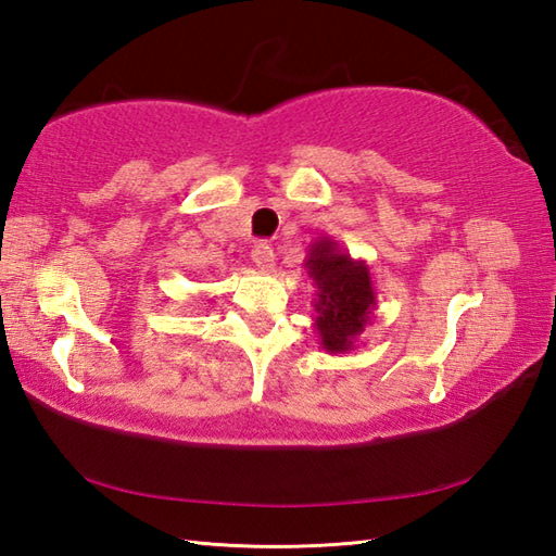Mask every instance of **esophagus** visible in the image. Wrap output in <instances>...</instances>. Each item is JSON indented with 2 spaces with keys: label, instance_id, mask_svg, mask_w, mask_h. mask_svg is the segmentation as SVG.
Here are the masks:
<instances>
[{
  "label": "esophagus",
  "instance_id": "34e87169",
  "mask_svg": "<svg viewBox=\"0 0 556 556\" xmlns=\"http://www.w3.org/2000/svg\"><path fill=\"white\" fill-rule=\"evenodd\" d=\"M253 263H255V267H257V269H263V271L275 269V253H271V248H269V245H265V243L255 245V251H253Z\"/></svg>",
  "mask_w": 556,
  "mask_h": 556
}]
</instances>
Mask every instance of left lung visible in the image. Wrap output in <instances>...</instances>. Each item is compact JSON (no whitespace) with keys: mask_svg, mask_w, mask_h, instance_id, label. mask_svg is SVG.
Returning a JSON list of instances; mask_svg holds the SVG:
<instances>
[{"mask_svg":"<svg viewBox=\"0 0 556 556\" xmlns=\"http://www.w3.org/2000/svg\"><path fill=\"white\" fill-rule=\"evenodd\" d=\"M303 267L315 287L313 325L323 351L332 356L353 351L377 308L368 263L353 260L337 241L323 236L311 243Z\"/></svg>","mask_w":556,"mask_h":556,"instance_id":"left-lung-1","label":"left lung"}]
</instances>
